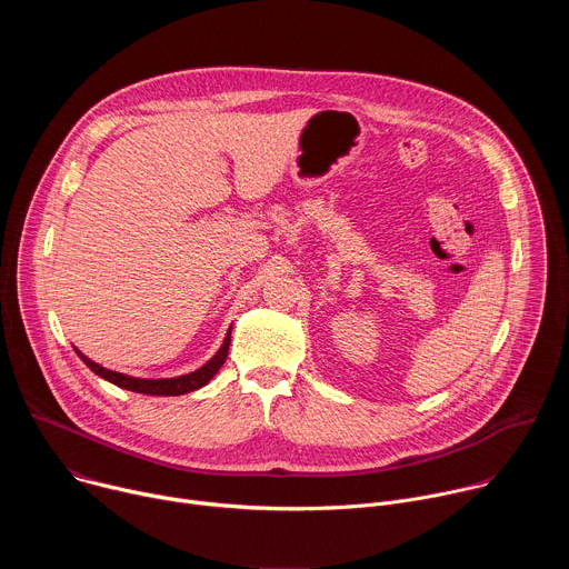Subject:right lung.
Returning a JSON list of instances; mask_svg holds the SVG:
<instances>
[{
    "mask_svg": "<svg viewBox=\"0 0 569 569\" xmlns=\"http://www.w3.org/2000/svg\"><path fill=\"white\" fill-rule=\"evenodd\" d=\"M229 342H231V329L227 331L224 340H222V347L218 349V353L207 362L202 365L200 369L191 371V373H184V376H178V378H134V376H126V373H119V371H110L101 365H97L94 360H90L88 356L78 353V358L83 360L97 376L106 378L108 382L117 385V387H123L128 391H137V393H148V396H182V393H189V391H196L200 387H204L216 373L218 369L224 365L227 360V351H229Z\"/></svg>",
    "mask_w": 569,
    "mask_h": 569,
    "instance_id": "add662e5",
    "label": "right lung"
}]
</instances>
